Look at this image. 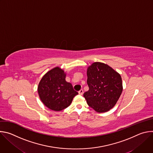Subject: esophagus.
<instances>
[{"label":"esophagus","instance_id":"obj_1","mask_svg":"<svg viewBox=\"0 0 153 153\" xmlns=\"http://www.w3.org/2000/svg\"><path fill=\"white\" fill-rule=\"evenodd\" d=\"M83 93V90H80L79 91V94L80 95H82Z\"/></svg>","mask_w":153,"mask_h":153}]
</instances>
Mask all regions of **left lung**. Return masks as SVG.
I'll return each mask as SVG.
<instances>
[{
	"mask_svg": "<svg viewBox=\"0 0 153 153\" xmlns=\"http://www.w3.org/2000/svg\"><path fill=\"white\" fill-rule=\"evenodd\" d=\"M86 74L89 90L83 96L87 103L97 113L110 110L123 90L120 74L107 64L98 62L88 67Z\"/></svg>",
	"mask_w": 153,
	"mask_h": 153,
	"instance_id": "left-lung-1",
	"label": "left lung"
}]
</instances>
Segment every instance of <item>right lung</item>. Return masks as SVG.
Listing matches in <instances>:
<instances>
[{
    "instance_id": "1",
    "label": "right lung",
    "mask_w": 153,
    "mask_h": 153,
    "mask_svg": "<svg viewBox=\"0 0 153 153\" xmlns=\"http://www.w3.org/2000/svg\"><path fill=\"white\" fill-rule=\"evenodd\" d=\"M66 73L60 67L48 71L41 79L38 85V94L41 101L47 108L60 111L71 103L78 93L72 84L65 80Z\"/></svg>"
}]
</instances>
